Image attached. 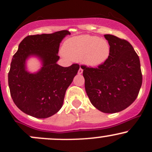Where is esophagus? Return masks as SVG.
<instances>
[{
    "mask_svg": "<svg viewBox=\"0 0 152 152\" xmlns=\"http://www.w3.org/2000/svg\"><path fill=\"white\" fill-rule=\"evenodd\" d=\"M82 73H83V69H81V68H80L79 69H78V74H81Z\"/></svg>",
    "mask_w": 152,
    "mask_h": 152,
    "instance_id": "34e87169",
    "label": "esophagus"
}]
</instances>
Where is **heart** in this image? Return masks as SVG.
I'll use <instances>...</instances> for the list:
<instances>
[{
	"label": "heart",
	"mask_w": 152,
	"mask_h": 152,
	"mask_svg": "<svg viewBox=\"0 0 152 152\" xmlns=\"http://www.w3.org/2000/svg\"><path fill=\"white\" fill-rule=\"evenodd\" d=\"M110 51V45L106 39L89 35L69 38L63 46L64 55L72 60H80L90 67H98L104 64Z\"/></svg>",
	"instance_id": "heart-1"
}]
</instances>
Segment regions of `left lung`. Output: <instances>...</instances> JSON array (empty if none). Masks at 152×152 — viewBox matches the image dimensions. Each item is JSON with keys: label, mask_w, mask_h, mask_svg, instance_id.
<instances>
[{"label": "left lung", "mask_w": 152, "mask_h": 152, "mask_svg": "<svg viewBox=\"0 0 152 152\" xmlns=\"http://www.w3.org/2000/svg\"><path fill=\"white\" fill-rule=\"evenodd\" d=\"M104 37L111 50L106 62L97 68L81 67L92 105L104 113L114 114L126 109L136 100L142 74L139 58L129 42L110 34Z\"/></svg>", "instance_id": "obj_1"}]
</instances>
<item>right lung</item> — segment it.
Wrapping results in <instances>:
<instances>
[{"label": "right lung", "mask_w": 152, "mask_h": 152, "mask_svg": "<svg viewBox=\"0 0 152 152\" xmlns=\"http://www.w3.org/2000/svg\"><path fill=\"white\" fill-rule=\"evenodd\" d=\"M69 31L28 36L13 55L8 73V86L13 102L25 114L45 118L57 113L64 104L68 87L77 74L79 65L63 67L57 64L60 43ZM37 56L42 62L38 72L26 71L28 57Z\"/></svg>", "instance_id": "1"}]
</instances>
